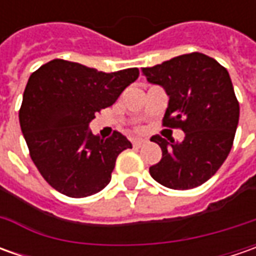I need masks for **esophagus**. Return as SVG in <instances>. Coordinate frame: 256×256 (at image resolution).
I'll use <instances>...</instances> for the list:
<instances>
[{
	"mask_svg": "<svg viewBox=\"0 0 256 256\" xmlns=\"http://www.w3.org/2000/svg\"><path fill=\"white\" fill-rule=\"evenodd\" d=\"M145 140H134L132 141V146L134 148H141L142 145H145Z\"/></svg>",
	"mask_w": 256,
	"mask_h": 256,
	"instance_id": "34e87169",
	"label": "esophagus"
}]
</instances>
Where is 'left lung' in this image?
<instances>
[{
  "label": "left lung",
  "instance_id": "obj_1",
  "mask_svg": "<svg viewBox=\"0 0 256 256\" xmlns=\"http://www.w3.org/2000/svg\"><path fill=\"white\" fill-rule=\"evenodd\" d=\"M151 84L170 96L162 124L185 132L181 142L154 135L162 158L150 168L154 180L171 190H191L206 182L231 151L240 102L225 66L208 55L191 52L142 68Z\"/></svg>",
  "mask_w": 256,
  "mask_h": 256
}]
</instances>
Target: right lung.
<instances>
[{
  "mask_svg": "<svg viewBox=\"0 0 256 256\" xmlns=\"http://www.w3.org/2000/svg\"><path fill=\"white\" fill-rule=\"evenodd\" d=\"M138 75V68L102 72L65 60H52L31 74L20 125L32 162L54 190L84 198L110 184L118 155L132 145L118 131L101 140L88 124Z\"/></svg>",
  "mask_w": 256,
  "mask_h": 256,
  "instance_id": "add662e5",
  "label": "right lung"
}]
</instances>
